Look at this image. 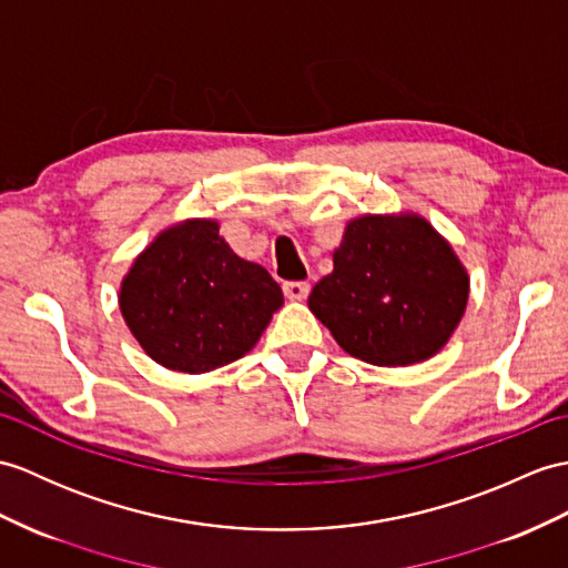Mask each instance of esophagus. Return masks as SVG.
<instances>
[{
	"label": "esophagus",
	"mask_w": 568,
	"mask_h": 568,
	"mask_svg": "<svg viewBox=\"0 0 568 568\" xmlns=\"http://www.w3.org/2000/svg\"><path fill=\"white\" fill-rule=\"evenodd\" d=\"M283 293L287 300H305L310 295V283L307 281H287V283H283Z\"/></svg>",
	"instance_id": "obj_1"
}]
</instances>
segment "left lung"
Instances as JSON below:
<instances>
[{
	"label": "left lung",
	"instance_id": "left-lung-1",
	"mask_svg": "<svg viewBox=\"0 0 568 568\" xmlns=\"http://www.w3.org/2000/svg\"><path fill=\"white\" fill-rule=\"evenodd\" d=\"M467 295L463 263L424 217L365 215L346 227L307 305L353 358L412 365L447 344Z\"/></svg>",
	"mask_w": 568,
	"mask_h": 568
}]
</instances>
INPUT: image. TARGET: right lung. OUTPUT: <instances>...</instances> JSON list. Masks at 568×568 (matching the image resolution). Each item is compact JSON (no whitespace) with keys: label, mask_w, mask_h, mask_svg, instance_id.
Segmentation results:
<instances>
[{"label":"right lung","mask_w":568,"mask_h":568,"mask_svg":"<svg viewBox=\"0 0 568 568\" xmlns=\"http://www.w3.org/2000/svg\"><path fill=\"white\" fill-rule=\"evenodd\" d=\"M281 305V285L236 256L213 220L162 232L121 287L123 320L144 353L191 375L242 358Z\"/></svg>","instance_id":"obj_1"}]
</instances>
